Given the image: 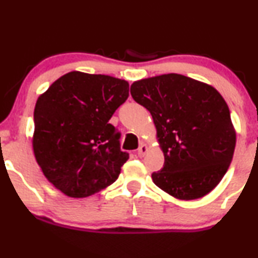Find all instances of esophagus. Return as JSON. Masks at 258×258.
Instances as JSON below:
<instances>
[{
	"mask_svg": "<svg viewBox=\"0 0 258 258\" xmlns=\"http://www.w3.org/2000/svg\"><path fill=\"white\" fill-rule=\"evenodd\" d=\"M148 151H149V147H148V145L142 144L141 147H139V149H138V153H137V154H138L139 157H143L145 154L148 153Z\"/></svg>",
	"mask_w": 258,
	"mask_h": 258,
	"instance_id": "1",
	"label": "esophagus"
}]
</instances>
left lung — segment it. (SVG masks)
Returning a JSON list of instances; mask_svg holds the SVG:
<instances>
[{"label":"left lung","instance_id":"obj_1","mask_svg":"<svg viewBox=\"0 0 258 258\" xmlns=\"http://www.w3.org/2000/svg\"><path fill=\"white\" fill-rule=\"evenodd\" d=\"M133 99L150 111L164 155L154 184L178 200H197L216 187L235 148L228 105L213 86L181 74L142 79Z\"/></svg>","mask_w":258,"mask_h":258}]
</instances>
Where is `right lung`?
I'll list each match as a JSON object with an SVG mask.
<instances>
[{
	"instance_id": "obj_1",
	"label": "right lung",
	"mask_w": 258,
	"mask_h": 258,
	"mask_svg": "<svg viewBox=\"0 0 258 258\" xmlns=\"http://www.w3.org/2000/svg\"><path fill=\"white\" fill-rule=\"evenodd\" d=\"M128 88L126 80L73 71L37 99L33 153L45 178L66 196L89 197L119 176L128 154L109 120Z\"/></svg>"
}]
</instances>
